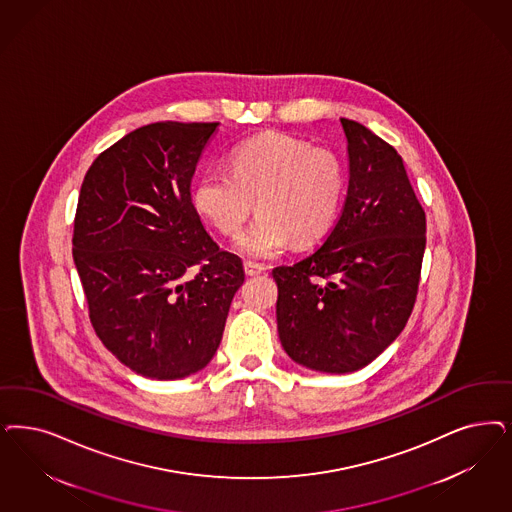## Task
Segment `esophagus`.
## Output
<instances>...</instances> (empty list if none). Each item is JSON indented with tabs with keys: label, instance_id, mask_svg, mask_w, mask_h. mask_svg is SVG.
I'll use <instances>...</instances> for the list:
<instances>
[{
	"label": "esophagus",
	"instance_id": "34e87169",
	"mask_svg": "<svg viewBox=\"0 0 512 512\" xmlns=\"http://www.w3.org/2000/svg\"><path fill=\"white\" fill-rule=\"evenodd\" d=\"M244 270H246L247 276H257V274H263L266 268L259 263H253V261H246L244 263Z\"/></svg>",
	"mask_w": 512,
	"mask_h": 512
}]
</instances>
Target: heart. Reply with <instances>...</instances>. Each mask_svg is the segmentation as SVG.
I'll return each instance as SVG.
<instances>
[{"mask_svg":"<svg viewBox=\"0 0 512 512\" xmlns=\"http://www.w3.org/2000/svg\"><path fill=\"white\" fill-rule=\"evenodd\" d=\"M230 172L206 170L194 181L196 212L227 236L253 212L255 221L234 249L249 259H270L287 244H308L333 227L346 189L344 166L333 151L283 136L263 134L238 143Z\"/></svg>","mask_w":512,"mask_h":512,"instance_id":"heart-1","label":"heart"}]
</instances>
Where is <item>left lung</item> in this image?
<instances>
[{"label":"left lung","instance_id":"left-lung-1","mask_svg":"<svg viewBox=\"0 0 512 512\" xmlns=\"http://www.w3.org/2000/svg\"><path fill=\"white\" fill-rule=\"evenodd\" d=\"M340 124L348 194L335 229L310 257L272 270L283 350L331 374L367 367L401 335L425 249V213L401 155L367 126Z\"/></svg>","mask_w":512,"mask_h":512}]
</instances>
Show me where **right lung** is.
<instances>
[{"mask_svg": "<svg viewBox=\"0 0 512 512\" xmlns=\"http://www.w3.org/2000/svg\"><path fill=\"white\" fill-rule=\"evenodd\" d=\"M219 123L147 124L113 143L85 176L73 261L90 321L130 371L177 380L219 348L242 259L204 229L191 196Z\"/></svg>", "mask_w": 512, "mask_h": 512, "instance_id": "right-lung-1", "label": "right lung"}]
</instances>
